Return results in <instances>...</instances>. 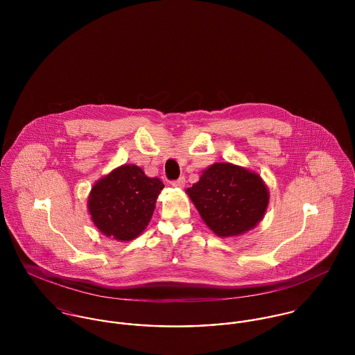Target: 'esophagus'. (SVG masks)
Masks as SVG:
<instances>
[{
    "mask_svg": "<svg viewBox=\"0 0 355 355\" xmlns=\"http://www.w3.org/2000/svg\"><path fill=\"white\" fill-rule=\"evenodd\" d=\"M184 184H186V179H184L183 176L179 178L178 180H172V182H171V186H172V187H178V189L184 187Z\"/></svg>",
    "mask_w": 355,
    "mask_h": 355,
    "instance_id": "1",
    "label": "esophagus"
}]
</instances>
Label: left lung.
Here are the masks:
<instances>
[{
  "label": "left lung",
  "mask_w": 355,
  "mask_h": 355,
  "mask_svg": "<svg viewBox=\"0 0 355 355\" xmlns=\"http://www.w3.org/2000/svg\"><path fill=\"white\" fill-rule=\"evenodd\" d=\"M186 193L205 224L221 238L250 231L262 220L269 203V191L261 176L231 162L206 168Z\"/></svg>",
  "instance_id": "1"
}]
</instances>
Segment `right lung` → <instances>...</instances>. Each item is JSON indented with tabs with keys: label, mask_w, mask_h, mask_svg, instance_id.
I'll list each match as a JSON object with an SVG mask.
<instances>
[{
	"label": "right lung",
	"mask_w": 355,
	"mask_h": 355,
	"mask_svg": "<svg viewBox=\"0 0 355 355\" xmlns=\"http://www.w3.org/2000/svg\"><path fill=\"white\" fill-rule=\"evenodd\" d=\"M162 189L158 178H148L139 166L125 164L93 186L87 209L103 235L128 242L148 227Z\"/></svg>",
	"instance_id": "add662e5"
}]
</instances>
